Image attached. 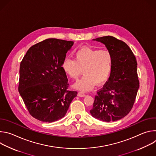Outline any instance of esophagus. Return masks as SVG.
Instances as JSON below:
<instances>
[{
  "mask_svg": "<svg viewBox=\"0 0 156 156\" xmlns=\"http://www.w3.org/2000/svg\"><path fill=\"white\" fill-rule=\"evenodd\" d=\"M78 96H80V97H84V96H85V94H84L83 92L80 91V92L78 93Z\"/></svg>",
  "mask_w": 156,
  "mask_h": 156,
  "instance_id": "obj_1",
  "label": "esophagus"
}]
</instances>
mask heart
<instances>
[{"mask_svg":"<svg viewBox=\"0 0 156 156\" xmlns=\"http://www.w3.org/2000/svg\"><path fill=\"white\" fill-rule=\"evenodd\" d=\"M113 58L107 50H99L85 47L80 49L75 54V60L66 58L62 63V69L72 79H77L81 74L84 76L73 87L82 92L88 91L97 85L103 83L109 76L112 68Z\"/></svg>","mask_w":156,"mask_h":156,"instance_id":"obj_1","label":"heart"}]
</instances>
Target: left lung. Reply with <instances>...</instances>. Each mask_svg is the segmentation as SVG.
<instances>
[{"label":"left lung","mask_w":156,"mask_h":156,"mask_svg":"<svg viewBox=\"0 0 156 156\" xmlns=\"http://www.w3.org/2000/svg\"><path fill=\"white\" fill-rule=\"evenodd\" d=\"M104 44L112 55V68L108 80L97 92L91 115L109 122L125 117L134 104L140 83L136 59L127 44L110 36L93 39Z\"/></svg>","instance_id":"1"}]
</instances>
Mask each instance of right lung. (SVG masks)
Here are the masks:
<instances>
[{
	"label": "right lung",
	"instance_id": "1",
	"mask_svg": "<svg viewBox=\"0 0 156 156\" xmlns=\"http://www.w3.org/2000/svg\"><path fill=\"white\" fill-rule=\"evenodd\" d=\"M73 41L55 38L31 46L20 66L18 91L36 119L53 122L63 118L76 91H68V79L62 69Z\"/></svg>",
	"mask_w": 156,
	"mask_h": 156
}]
</instances>
